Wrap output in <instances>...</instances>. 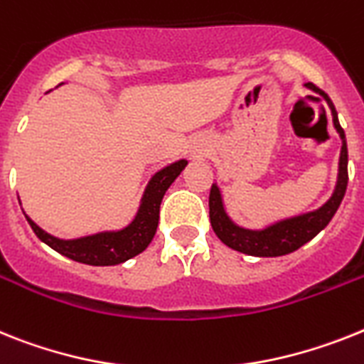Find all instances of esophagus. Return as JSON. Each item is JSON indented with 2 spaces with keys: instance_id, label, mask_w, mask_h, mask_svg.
Here are the masks:
<instances>
[{
  "instance_id": "34e87169",
  "label": "esophagus",
  "mask_w": 364,
  "mask_h": 364,
  "mask_svg": "<svg viewBox=\"0 0 364 364\" xmlns=\"http://www.w3.org/2000/svg\"><path fill=\"white\" fill-rule=\"evenodd\" d=\"M207 154H209V144H207L205 140L203 139L192 140V144H191V157L192 159H203Z\"/></svg>"
}]
</instances>
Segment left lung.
Masks as SVG:
<instances>
[{
  "label": "left lung",
  "instance_id": "1",
  "mask_svg": "<svg viewBox=\"0 0 364 364\" xmlns=\"http://www.w3.org/2000/svg\"><path fill=\"white\" fill-rule=\"evenodd\" d=\"M305 87L326 100L333 116V127L337 129L341 142H343L341 157H338V173L335 191L329 196V200L318 209L301 213V215L291 216V218L277 220L274 224L264 225L262 229H248L235 224L233 220L229 218V215L225 213L224 200H222V192H220L218 185L213 183L209 194L210 225L215 229L216 237L235 252L253 255V257H281V255L296 252L304 244L313 240L331 222L333 215L337 213L338 205L343 201L344 192H346L348 187V148L344 129L338 124L337 111H335V105H333L328 94L320 90L318 87H314L313 83H305Z\"/></svg>",
  "mask_w": 364,
  "mask_h": 364
}]
</instances>
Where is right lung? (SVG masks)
<instances>
[{
    "label": "right lung",
    "mask_w": 364,
    "mask_h": 364,
    "mask_svg": "<svg viewBox=\"0 0 364 364\" xmlns=\"http://www.w3.org/2000/svg\"><path fill=\"white\" fill-rule=\"evenodd\" d=\"M187 164V159H179L176 163L157 170L146 185L135 218L125 228L116 229V231H100V233L79 237V239H59L44 231L41 225H36L27 215L26 218L36 237L64 257L83 262V264H92V267L120 264L144 252L149 242L154 240L164 192L176 181L177 176L185 170Z\"/></svg>",
    "instance_id": "1"
}]
</instances>
